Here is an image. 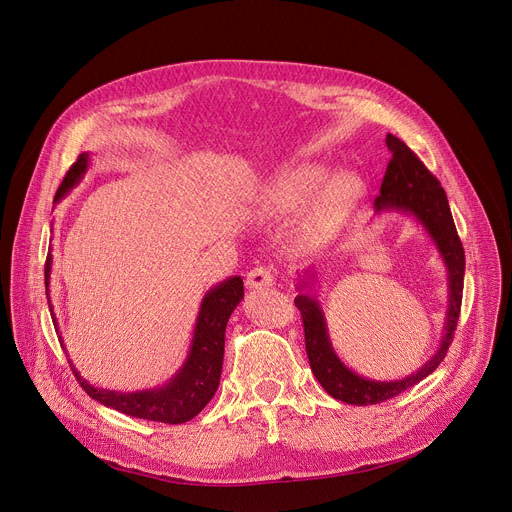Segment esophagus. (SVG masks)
Here are the masks:
<instances>
[{"instance_id": "esophagus-1", "label": "esophagus", "mask_w": 512, "mask_h": 512, "mask_svg": "<svg viewBox=\"0 0 512 512\" xmlns=\"http://www.w3.org/2000/svg\"><path fill=\"white\" fill-rule=\"evenodd\" d=\"M275 281H273V275L267 267L259 265V267H253L249 273H247V285L253 287V289H265V287H271Z\"/></svg>"}]
</instances>
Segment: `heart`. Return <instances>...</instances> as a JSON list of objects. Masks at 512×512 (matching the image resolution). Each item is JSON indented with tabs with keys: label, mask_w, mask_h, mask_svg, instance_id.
I'll list each match as a JSON object with an SVG mask.
<instances>
[{
	"label": "heart",
	"mask_w": 512,
	"mask_h": 512,
	"mask_svg": "<svg viewBox=\"0 0 512 512\" xmlns=\"http://www.w3.org/2000/svg\"><path fill=\"white\" fill-rule=\"evenodd\" d=\"M259 200L271 214L298 212L312 201L302 235L312 243H326L348 227L362 200V182L348 170L330 176L324 164H302L271 178L261 188Z\"/></svg>",
	"instance_id": "obj_1"
}]
</instances>
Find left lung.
<instances>
[{
    "instance_id": "obj_1",
    "label": "left lung",
    "mask_w": 512,
    "mask_h": 512,
    "mask_svg": "<svg viewBox=\"0 0 512 512\" xmlns=\"http://www.w3.org/2000/svg\"><path fill=\"white\" fill-rule=\"evenodd\" d=\"M385 143L391 152V162L381 184V194L375 198V210L377 214L387 210L407 212L427 231L433 245L440 251L448 271V316L440 348L435 350V354L423 364V367H419L405 379L375 381L356 375L338 358V354L332 348L326 318L318 298L314 294H300L294 300V304L302 314L306 352L312 373L330 397L344 401L348 405H375L387 401L411 389L427 375H431L437 369V364L446 358V352L454 340L462 306L466 257L454 225L448 196L440 180L423 166V162L399 137L389 133ZM312 275L314 273H310L308 277L311 281ZM308 285L310 282L302 279L298 283V289L302 291Z\"/></svg>"
}]
</instances>
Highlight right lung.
<instances>
[{
  "instance_id": "1",
  "label": "right lung",
  "mask_w": 512,
  "mask_h": 512,
  "mask_svg": "<svg viewBox=\"0 0 512 512\" xmlns=\"http://www.w3.org/2000/svg\"><path fill=\"white\" fill-rule=\"evenodd\" d=\"M89 162H91L89 154H81L79 160L70 166L62 184L56 190L54 202L62 200L83 180L89 168ZM50 267H52V255L48 253L46 265H44V281H46L48 306L52 312L50 294H48ZM243 296H245V289H243L241 275L229 277L206 291V296L202 298V304H200L198 318H196L188 356L182 367L178 369V373L164 387L135 391V393H119V391L93 387L89 381H85L79 375V371L72 367L70 362L72 373H75L79 385L87 391L89 397H93L101 405L111 407L119 413L139 417V419L172 423V425L190 421L206 407V403L216 393L218 383H221L227 322L235 312V308L239 306V302L243 300ZM52 322H56L54 312H52ZM58 340L62 344V336H58Z\"/></svg>"
}]
</instances>
